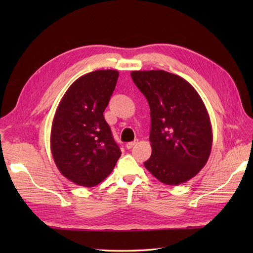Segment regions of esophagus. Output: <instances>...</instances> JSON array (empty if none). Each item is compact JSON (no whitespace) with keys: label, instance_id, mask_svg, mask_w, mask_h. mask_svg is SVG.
Wrapping results in <instances>:
<instances>
[{"label":"esophagus","instance_id":"1","mask_svg":"<svg viewBox=\"0 0 253 253\" xmlns=\"http://www.w3.org/2000/svg\"><path fill=\"white\" fill-rule=\"evenodd\" d=\"M136 143H137V140H135V141H131V142H127L126 147V149H132Z\"/></svg>","mask_w":253,"mask_h":253}]
</instances>
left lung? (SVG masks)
<instances>
[{
  "instance_id": "left-lung-1",
  "label": "left lung",
  "mask_w": 253,
  "mask_h": 253,
  "mask_svg": "<svg viewBox=\"0 0 253 253\" xmlns=\"http://www.w3.org/2000/svg\"><path fill=\"white\" fill-rule=\"evenodd\" d=\"M131 77L151 110L152 155L143 165L166 185L191 179L208 162L212 126L196 89L177 75L162 70L134 71Z\"/></svg>"
}]
</instances>
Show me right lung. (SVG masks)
<instances>
[{
	"label": "right lung",
	"mask_w": 253,
	"mask_h": 253,
	"mask_svg": "<svg viewBox=\"0 0 253 253\" xmlns=\"http://www.w3.org/2000/svg\"><path fill=\"white\" fill-rule=\"evenodd\" d=\"M119 73L100 70L76 80L52 120L50 149L60 173L82 187H95L111 174L121 155L103 116Z\"/></svg>",
	"instance_id": "add662e5"
}]
</instances>
